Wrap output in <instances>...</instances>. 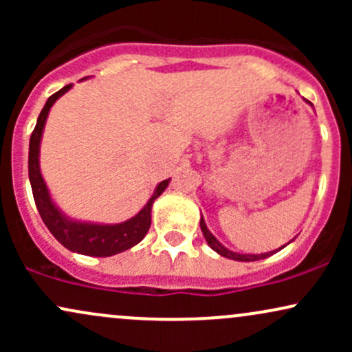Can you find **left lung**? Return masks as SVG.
I'll return each instance as SVG.
<instances>
[{
  "instance_id": "obj_1",
  "label": "left lung",
  "mask_w": 352,
  "mask_h": 352,
  "mask_svg": "<svg viewBox=\"0 0 352 352\" xmlns=\"http://www.w3.org/2000/svg\"><path fill=\"white\" fill-rule=\"evenodd\" d=\"M200 228H201V232H204V236H205V240H207V243L210 245V248L215 250V252L218 254H221V256L230 258V260H235V261H256V260H263V258H268V256H272L273 253H276V252L261 253V254H241V253H235V252H232V250L225 248V246L221 245L220 241H218L217 238L212 235V233H210V230L207 228V225H205L204 217L200 218ZM285 246H281V248H285Z\"/></svg>"
}]
</instances>
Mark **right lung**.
Masks as SVG:
<instances>
[{
    "label": "right lung",
    "instance_id": "right-lung-1",
    "mask_svg": "<svg viewBox=\"0 0 352 352\" xmlns=\"http://www.w3.org/2000/svg\"><path fill=\"white\" fill-rule=\"evenodd\" d=\"M71 89V84L64 86L60 91L54 92L44 104L41 114L38 117V122L31 134L30 139V159H28V170H30V182L33 188V197L38 207L39 215H41L44 225L52 233V236L59 241L60 245L66 246L71 252L87 254V256H112L139 243L142 238L147 235L151 228V212L152 204L160 193L167 188L168 180L160 182L157 185L155 192L147 201V205L132 217L131 220L117 225H98V223H82V221L69 220L66 215L59 212V208L52 204L50 192H47L46 184L39 170V144H41V135L44 124H46L47 114L52 104L58 100L60 96L66 94Z\"/></svg>",
    "mask_w": 352,
    "mask_h": 352
}]
</instances>
